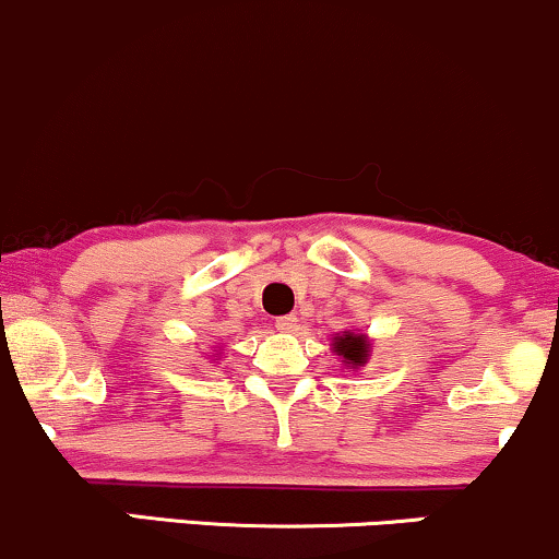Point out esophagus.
I'll return each instance as SVG.
<instances>
[{
  "label": "esophagus",
  "instance_id": "esophagus-1",
  "mask_svg": "<svg viewBox=\"0 0 559 559\" xmlns=\"http://www.w3.org/2000/svg\"><path fill=\"white\" fill-rule=\"evenodd\" d=\"M277 330H282V332H298V319L293 317H280L277 319Z\"/></svg>",
  "mask_w": 559,
  "mask_h": 559
}]
</instances>
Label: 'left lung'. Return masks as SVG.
Wrapping results in <instances>:
<instances>
[{
    "mask_svg": "<svg viewBox=\"0 0 559 559\" xmlns=\"http://www.w3.org/2000/svg\"><path fill=\"white\" fill-rule=\"evenodd\" d=\"M332 350L337 353L340 358H343V364L347 369H360V366L369 360V353H371V343L366 334L360 332H343L337 334V337L332 340Z\"/></svg>",
    "mask_w": 559,
    "mask_h": 559,
    "instance_id": "1",
    "label": "left lung"
}]
</instances>
